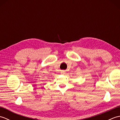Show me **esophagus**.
I'll list each match as a JSON object with an SVG mask.
<instances>
[{
    "label": "esophagus",
    "mask_w": 120,
    "mask_h": 120,
    "mask_svg": "<svg viewBox=\"0 0 120 120\" xmlns=\"http://www.w3.org/2000/svg\"><path fill=\"white\" fill-rule=\"evenodd\" d=\"M61 73L62 74H65V71H62L61 72Z\"/></svg>",
    "instance_id": "obj_1"
}]
</instances>
